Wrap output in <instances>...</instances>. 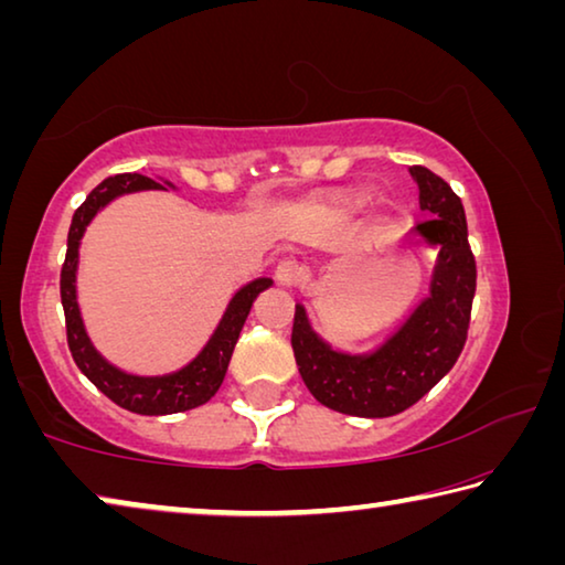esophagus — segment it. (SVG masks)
Segmentation results:
<instances>
[{"label": "esophagus", "instance_id": "obj_1", "mask_svg": "<svg viewBox=\"0 0 565 565\" xmlns=\"http://www.w3.org/2000/svg\"><path fill=\"white\" fill-rule=\"evenodd\" d=\"M274 279L279 286H286V289H291V286H296L301 281V266L291 262V259H284L279 262V266H276L274 271Z\"/></svg>", "mask_w": 565, "mask_h": 565}]
</instances>
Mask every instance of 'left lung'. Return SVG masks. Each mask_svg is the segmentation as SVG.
I'll use <instances>...</instances> for the list:
<instances>
[{
  "label": "left lung",
  "instance_id": "8db88e82",
  "mask_svg": "<svg viewBox=\"0 0 565 565\" xmlns=\"http://www.w3.org/2000/svg\"><path fill=\"white\" fill-rule=\"evenodd\" d=\"M418 204L428 214L411 234L438 252L431 296L418 306L394 339L374 356H343L309 329L296 306L291 349L306 388L319 404L349 416L384 418L414 406L461 356L476 294V259L468 244L461 199L426 167H411Z\"/></svg>",
  "mask_w": 565,
  "mask_h": 565
}]
</instances>
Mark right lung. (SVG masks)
Segmentation results:
<instances>
[{
    "mask_svg": "<svg viewBox=\"0 0 565 565\" xmlns=\"http://www.w3.org/2000/svg\"><path fill=\"white\" fill-rule=\"evenodd\" d=\"M139 189H164L157 184L154 179L145 174H117L107 177L99 186L92 189V194L84 199V204L76 209L72 216L70 236H66V256L62 264L60 276V294L64 306V323H66V343H70L72 359L84 376H87L94 386H97L104 396L111 398L114 404L134 411V414L145 416H159V414H179V411H189L206 404L218 386H222L224 374L232 361V353L236 347L238 333H242L244 321L248 317V309L256 299V294L271 286L269 279H256L234 296L228 303V311L224 313L222 323L214 333V339L206 343V349L181 369L179 374L161 376V379H137L127 376L109 366L84 333L79 309H76L74 296V271H76V252H79V238L84 234V226L92 222V216L99 209L111 202L114 196L127 194V191Z\"/></svg>",
    "mask_w": 565,
    "mask_h": 565,
    "instance_id": "right-lung-1",
    "label": "right lung"
}]
</instances>
